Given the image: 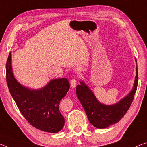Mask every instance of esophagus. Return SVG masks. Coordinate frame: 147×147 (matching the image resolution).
Here are the masks:
<instances>
[{
  "label": "esophagus",
  "instance_id": "esophagus-1",
  "mask_svg": "<svg viewBox=\"0 0 147 147\" xmlns=\"http://www.w3.org/2000/svg\"><path fill=\"white\" fill-rule=\"evenodd\" d=\"M70 83H71V86L72 87V88H76V84H77V81H76V79H74V78L72 79L71 82H70Z\"/></svg>",
  "mask_w": 147,
  "mask_h": 147
}]
</instances>
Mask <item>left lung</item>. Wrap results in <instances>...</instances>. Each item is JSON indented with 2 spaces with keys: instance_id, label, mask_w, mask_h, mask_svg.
<instances>
[{
  "instance_id": "8db88e82",
  "label": "left lung",
  "mask_w": 147,
  "mask_h": 147,
  "mask_svg": "<svg viewBox=\"0 0 147 147\" xmlns=\"http://www.w3.org/2000/svg\"><path fill=\"white\" fill-rule=\"evenodd\" d=\"M136 75L132 89L118 102L111 105L100 102L86 83L84 81H80V85H77L76 89V95L86 111L89 121L94 127L100 129L108 127L118 123L127 112L138 87V67H136Z\"/></svg>"
}]
</instances>
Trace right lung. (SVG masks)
<instances>
[{
	"mask_svg": "<svg viewBox=\"0 0 147 147\" xmlns=\"http://www.w3.org/2000/svg\"><path fill=\"white\" fill-rule=\"evenodd\" d=\"M6 82L20 111L32 126L49 133L61 130L65 119L59 104L70 88L67 79H53L39 89L24 86L15 78L10 53L6 62Z\"/></svg>",
	"mask_w": 147,
	"mask_h": 147,
	"instance_id": "add662e5",
	"label": "right lung"
}]
</instances>
